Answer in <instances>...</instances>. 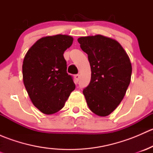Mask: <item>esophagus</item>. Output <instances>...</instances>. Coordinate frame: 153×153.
<instances>
[{
	"label": "esophagus",
	"instance_id": "34e87169",
	"mask_svg": "<svg viewBox=\"0 0 153 153\" xmlns=\"http://www.w3.org/2000/svg\"><path fill=\"white\" fill-rule=\"evenodd\" d=\"M75 80H76L77 81H79V79H80V75H79V74H76V75H75Z\"/></svg>",
	"mask_w": 153,
	"mask_h": 153
}]
</instances>
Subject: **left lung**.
Segmentation results:
<instances>
[{
	"label": "left lung",
	"mask_w": 153,
	"mask_h": 153,
	"mask_svg": "<svg viewBox=\"0 0 153 153\" xmlns=\"http://www.w3.org/2000/svg\"><path fill=\"white\" fill-rule=\"evenodd\" d=\"M88 55L91 80L83 90L90 110L99 116H107L124 98L132 75L127 54L115 40L101 35L78 39Z\"/></svg>",
	"instance_id": "left-lung-1"
}]
</instances>
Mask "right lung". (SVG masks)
<instances>
[{
  "instance_id": "add662e5",
  "label": "right lung",
  "mask_w": 153,
  "mask_h": 153,
  "mask_svg": "<svg viewBox=\"0 0 153 153\" xmlns=\"http://www.w3.org/2000/svg\"><path fill=\"white\" fill-rule=\"evenodd\" d=\"M72 41V37L65 35L44 37L29 49L24 59V86L32 104L47 115L62 109L75 89L64 57Z\"/></svg>"
}]
</instances>
